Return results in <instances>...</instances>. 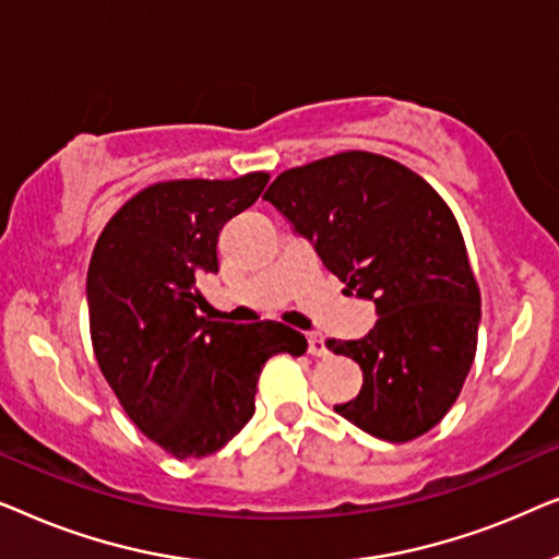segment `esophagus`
<instances>
[{"label": "esophagus", "mask_w": 559, "mask_h": 559, "mask_svg": "<svg viewBox=\"0 0 559 559\" xmlns=\"http://www.w3.org/2000/svg\"><path fill=\"white\" fill-rule=\"evenodd\" d=\"M308 354H310V356H328L325 341L320 338L318 333H310V335H308Z\"/></svg>", "instance_id": "esophagus-1"}]
</instances>
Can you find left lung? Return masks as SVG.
Instances as JSON below:
<instances>
[{
  "label": "left lung",
  "instance_id": "1",
  "mask_svg": "<svg viewBox=\"0 0 559 559\" xmlns=\"http://www.w3.org/2000/svg\"><path fill=\"white\" fill-rule=\"evenodd\" d=\"M264 201L308 236L348 293L377 305L366 338L325 341L364 371L361 392L335 412L386 442L430 432L478 346L480 289L450 205L409 167L364 150L285 170Z\"/></svg>",
  "mask_w": 559,
  "mask_h": 559
}]
</instances>
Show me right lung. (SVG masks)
I'll list each match as a JSON object with an SVG mask.
<instances>
[{
    "label": "right lung",
    "instance_id": "1",
    "mask_svg": "<svg viewBox=\"0 0 559 559\" xmlns=\"http://www.w3.org/2000/svg\"><path fill=\"white\" fill-rule=\"evenodd\" d=\"M266 182L270 173L152 182L114 213L91 254L98 369L129 419L178 461L224 448L254 415L264 364L308 350L302 333L274 320L201 316L209 302L198 282L218 272V231Z\"/></svg>",
    "mask_w": 559,
    "mask_h": 559
}]
</instances>
